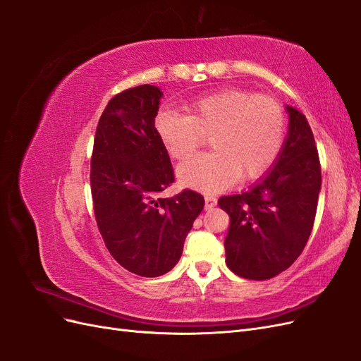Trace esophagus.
<instances>
[{"label": "esophagus", "mask_w": 361, "mask_h": 361, "mask_svg": "<svg viewBox=\"0 0 361 361\" xmlns=\"http://www.w3.org/2000/svg\"><path fill=\"white\" fill-rule=\"evenodd\" d=\"M216 204V199L214 195H204V207L206 209H212V207Z\"/></svg>", "instance_id": "esophagus-1"}]
</instances>
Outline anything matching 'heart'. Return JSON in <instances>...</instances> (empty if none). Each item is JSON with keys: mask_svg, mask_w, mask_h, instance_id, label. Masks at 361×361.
Masks as SVG:
<instances>
[{"mask_svg": "<svg viewBox=\"0 0 361 361\" xmlns=\"http://www.w3.org/2000/svg\"><path fill=\"white\" fill-rule=\"evenodd\" d=\"M188 114L157 113L155 133L174 159H187L211 135L209 154L194 157L178 170L180 182L204 192L238 180L257 179L274 166L286 138V114L269 96L227 89L197 97Z\"/></svg>", "mask_w": 361, "mask_h": 361, "instance_id": "obj_1", "label": "heart"}]
</instances>
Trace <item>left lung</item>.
Listing matches in <instances>:
<instances>
[{
  "mask_svg": "<svg viewBox=\"0 0 361 361\" xmlns=\"http://www.w3.org/2000/svg\"><path fill=\"white\" fill-rule=\"evenodd\" d=\"M289 130L277 161L248 191L223 195L231 216L226 264L236 276L268 280L288 269L309 241L321 191V164L307 118L286 106Z\"/></svg>",
  "mask_w": 361,
  "mask_h": 361,
  "instance_id": "1",
  "label": "left lung"
}]
</instances>
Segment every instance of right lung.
<instances>
[{
  "instance_id": "obj_1",
  "label": "right lung",
  "mask_w": 361,
  "mask_h": 361,
  "mask_svg": "<svg viewBox=\"0 0 361 361\" xmlns=\"http://www.w3.org/2000/svg\"><path fill=\"white\" fill-rule=\"evenodd\" d=\"M161 97L150 84L116 94L97 123L90 166L104 243L120 265L141 277H159L178 264L204 206L203 195L192 190L159 195L174 182L169 152L154 126Z\"/></svg>"
}]
</instances>
